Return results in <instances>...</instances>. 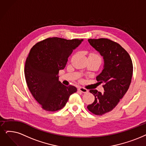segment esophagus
<instances>
[{
  "label": "esophagus",
  "instance_id": "34e87169",
  "mask_svg": "<svg viewBox=\"0 0 146 146\" xmlns=\"http://www.w3.org/2000/svg\"><path fill=\"white\" fill-rule=\"evenodd\" d=\"M78 90L80 92H81L82 93H87L88 92V90H87L85 88H83V87H79V88L78 89Z\"/></svg>",
  "mask_w": 146,
  "mask_h": 146
}]
</instances>
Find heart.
<instances>
[{
	"mask_svg": "<svg viewBox=\"0 0 146 146\" xmlns=\"http://www.w3.org/2000/svg\"><path fill=\"white\" fill-rule=\"evenodd\" d=\"M92 56H94V57H96L97 59H98L99 60H100L101 61V57L99 56L98 55H97V54H92V55H91Z\"/></svg>",
	"mask_w": 146,
	"mask_h": 146,
	"instance_id": "b5f03b06",
	"label": "heart"
}]
</instances>
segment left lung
I'll use <instances>...</instances> for the list:
<instances>
[{"label": "left lung", "mask_w": 146, "mask_h": 146, "mask_svg": "<svg viewBox=\"0 0 146 146\" xmlns=\"http://www.w3.org/2000/svg\"><path fill=\"white\" fill-rule=\"evenodd\" d=\"M88 41L103 57L104 69L96 80L104 84V92L90 90L95 101L87 108L93 114L101 115L113 110L125 95L131 83L133 65L129 54L118 43L107 38Z\"/></svg>", "instance_id": "1"}]
</instances>
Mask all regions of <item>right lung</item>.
I'll return each instance as SVG.
<instances>
[{
    "label": "right lung",
    "mask_w": 146,
    "mask_h": 146,
    "mask_svg": "<svg viewBox=\"0 0 146 146\" xmlns=\"http://www.w3.org/2000/svg\"><path fill=\"white\" fill-rule=\"evenodd\" d=\"M83 40L48 38L31 48L25 63V78L29 90L42 109L56 111L63 108L69 96L77 91L75 86L63 85L58 74Z\"/></svg>",
    "instance_id": "1"
}]
</instances>
